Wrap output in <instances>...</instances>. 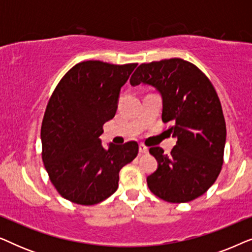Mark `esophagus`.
Masks as SVG:
<instances>
[{"mask_svg": "<svg viewBox=\"0 0 252 252\" xmlns=\"http://www.w3.org/2000/svg\"><path fill=\"white\" fill-rule=\"evenodd\" d=\"M139 147H140V148H139V153H140V155L148 154V151H149V149H148V147H146V146H144V144H142V143H141Z\"/></svg>", "mask_w": 252, "mask_h": 252, "instance_id": "esophagus-1", "label": "esophagus"}]
</instances>
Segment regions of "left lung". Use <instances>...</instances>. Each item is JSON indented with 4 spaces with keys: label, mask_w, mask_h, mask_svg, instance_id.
Here are the masks:
<instances>
[{
    "label": "left lung",
    "mask_w": 252,
    "mask_h": 252,
    "mask_svg": "<svg viewBox=\"0 0 252 252\" xmlns=\"http://www.w3.org/2000/svg\"><path fill=\"white\" fill-rule=\"evenodd\" d=\"M130 85L154 86L163 98L161 120L177 137L170 155L150 148L158 161L147 178L153 194L170 203L199 197L218 178L223 163L226 123L217 92L209 78L190 62L171 58L143 63Z\"/></svg>",
    "instance_id": "obj_1"
}]
</instances>
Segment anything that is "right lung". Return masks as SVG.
<instances>
[{
    "label": "right lung",
    "mask_w": 252,
    "mask_h": 252,
    "mask_svg": "<svg viewBox=\"0 0 252 252\" xmlns=\"http://www.w3.org/2000/svg\"><path fill=\"white\" fill-rule=\"evenodd\" d=\"M136 65L81 62L61 79L48 102L41 126L42 160L58 194L72 203L104 201L118 188L119 171L137 156L135 141L104 149L98 139Z\"/></svg>",
    "instance_id": "right-lung-1"
}]
</instances>
